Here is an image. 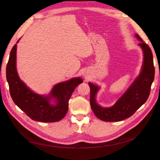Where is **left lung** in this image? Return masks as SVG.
Segmentation results:
<instances>
[{"label":"left lung","mask_w":160,"mask_h":160,"mask_svg":"<svg viewBox=\"0 0 160 160\" xmlns=\"http://www.w3.org/2000/svg\"><path fill=\"white\" fill-rule=\"evenodd\" d=\"M139 45L143 51V62L141 72L125 93L111 108H102L96 102L95 95L98 86L89 83L90 105L96 117L104 122H119L127 119L146 103L149 98L151 86L154 80L155 67L151 49L138 34Z\"/></svg>","instance_id":"left-lung-1"}]
</instances>
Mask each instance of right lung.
<instances>
[{"label":"right lung","instance_id":"right-lung-1","mask_svg":"<svg viewBox=\"0 0 160 160\" xmlns=\"http://www.w3.org/2000/svg\"><path fill=\"white\" fill-rule=\"evenodd\" d=\"M16 54L17 44L12 47L7 65V79L14 103L32 120L41 122H59L68 111L69 100L72 92L83 80L76 77L58 83L46 97L37 94L19 78L16 68ZM52 98L55 99L56 104L50 103Z\"/></svg>","mask_w":160,"mask_h":160}]
</instances>
